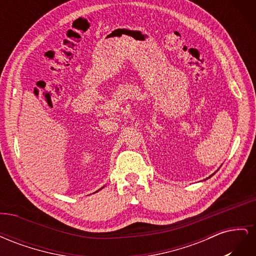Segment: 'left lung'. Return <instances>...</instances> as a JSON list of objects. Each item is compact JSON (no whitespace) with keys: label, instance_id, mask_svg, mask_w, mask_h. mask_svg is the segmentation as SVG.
<instances>
[{"label":"left lung","instance_id":"8db88e82","mask_svg":"<svg viewBox=\"0 0 256 256\" xmlns=\"http://www.w3.org/2000/svg\"><path fill=\"white\" fill-rule=\"evenodd\" d=\"M218 170H219V168H218ZM218 170H216V171H218ZM216 172H214V173H216ZM214 174H212V175H210V176H209V177H208V178H210V177H212V175H214ZM206 180H207V178H206Z\"/></svg>","mask_w":256,"mask_h":256}]
</instances>
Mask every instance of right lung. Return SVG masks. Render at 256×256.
Listing matches in <instances>:
<instances>
[{
	"instance_id": "obj_1",
	"label": "right lung",
	"mask_w": 256,
	"mask_h": 256,
	"mask_svg": "<svg viewBox=\"0 0 256 256\" xmlns=\"http://www.w3.org/2000/svg\"><path fill=\"white\" fill-rule=\"evenodd\" d=\"M102 188H104V187H102ZM102 189H100V190H102Z\"/></svg>"
}]
</instances>
